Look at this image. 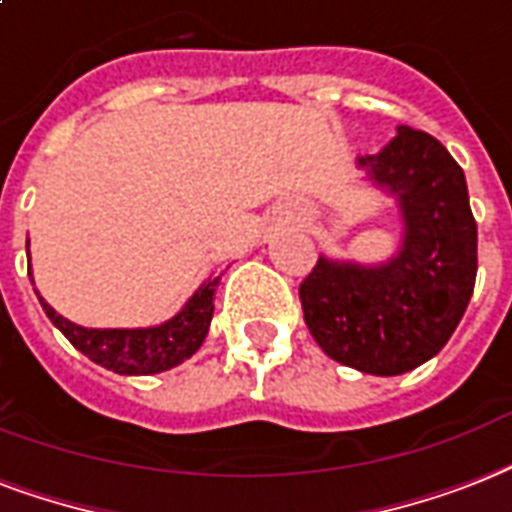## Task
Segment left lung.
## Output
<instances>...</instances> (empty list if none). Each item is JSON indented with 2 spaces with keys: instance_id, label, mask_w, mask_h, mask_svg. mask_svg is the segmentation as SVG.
Segmentation results:
<instances>
[{
  "instance_id": "left-lung-1",
  "label": "left lung",
  "mask_w": 512,
  "mask_h": 512,
  "mask_svg": "<svg viewBox=\"0 0 512 512\" xmlns=\"http://www.w3.org/2000/svg\"><path fill=\"white\" fill-rule=\"evenodd\" d=\"M358 165L398 194L403 248L374 269L318 259L299 285L301 310L328 358L363 374L398 376L438 355L465 315L478 229L465 173L422 130L398 128L382 152Z\"/></svg>"
}]
</instances>
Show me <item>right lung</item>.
<instances>
[{"label": "right lung", "instance_id": "1", "mask_svg": "<svg viewBox=\"0 0 512 512\" xmlns=\"http://www.w3.org/2000/svg\"><path fill=\"white\" fill-rule=\"evenodd\" d=\"M29 251V243H26ZM219 277L200 285V291L186 301V307L176 318L157 328H136V331H120V328H82L71 320L61 318L58 312L39 296V304L53 326L77 347L82 355L109 368L114 374L144 376L160 374L168 368L184 363L200 350L202 339L208 336V326L213 318V293H216Z\"/></svg>", "mask_w": 512, "mask_h": 512}]
</instances>
